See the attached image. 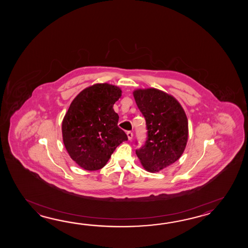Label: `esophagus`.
Returning <instances> with one entry per match:
<instances>
[{
  "instance_id": "esophagus-1",
  "label": "esophagus",
  "mask_w": 248,
  "mask_h": 248,
  "mask_svg": "<svg viewBox=\"0 0 248 248\" xmlns=\"http://www.w3.org/2000/svg\"><path fill=\"white\" fill-rule=\"evenodd\" d=\"M126 136H127L128 140H130V141H131L132 138H133V133H132L131 131H127L126 132Z\"/></svg>"
}]
</instances>
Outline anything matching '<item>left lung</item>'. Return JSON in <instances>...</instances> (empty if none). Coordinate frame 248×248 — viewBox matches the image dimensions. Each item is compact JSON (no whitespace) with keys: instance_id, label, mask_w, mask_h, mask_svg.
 I'll use <instances>...</instances> for the list:
<instances>
[{"instance_id":"left-lung-1","label":"left lung","mask_w":248,"mask_h":248,"mask_svg":"<svg viewBox=\"0 0 248 248\" xmlns=\"http://www.w3.org/2000/svg\"><path fill=\"white\" fill-rule=\"evenodd\" d=\"M133 94L147 127L145 143L136 153L147 171L158 172L174 163L185 152L188 120L179 102L161 90H137Z\"/></svg>"}]
</instances>
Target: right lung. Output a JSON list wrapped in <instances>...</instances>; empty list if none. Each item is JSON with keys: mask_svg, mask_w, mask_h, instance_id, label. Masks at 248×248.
Returning a JSON list of instances; mask_svg holds the SVG:
<instances>
[{"mask_svg": "<svg viewBox=\"0 0 248 248\" xmlns=\"http://www.w3.org/2000/svg\"><path fill=\"white\" fill-rule=\"evenodd\" d=\"M121 96L119 87L98 83L82 90L70 105L62 122L63 142L80 168L89 171L104 168L117 146L127 140L113 110Z\"/></svg>", "mask_w": 248, "mask_h": 248, "instance_id": "right-lung-1", "label": "right lung"}]
</instances>
